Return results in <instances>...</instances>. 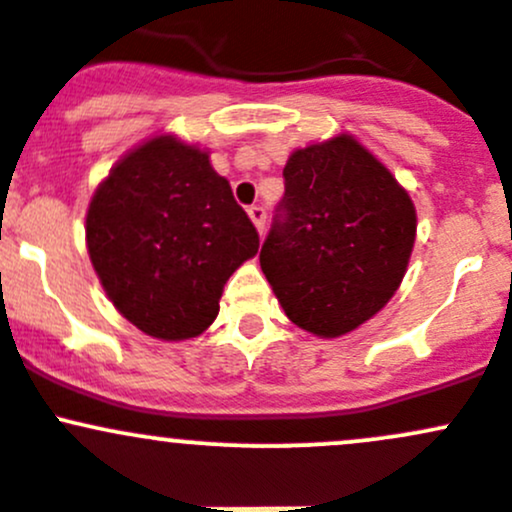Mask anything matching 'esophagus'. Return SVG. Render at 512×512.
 I'll list each match as a JSON object with an SVG mask.
<instances>
[{"instance_id": "esophagus-1", "label": "esophagus", "mask_w": 512, "mask_h": 512, "mask_svg": "<svg viewBox=\"0 0 512 512\" xmlns=\"http://www.w3.org/2000/svg\"><path fill=\"white\" fill-rule=\"evenodd\" d=\"M247 215H250L252 223H255V227H257V232H260V235H262V230H265L267 210L262 208V205H250V208H247Z\"/></svg>"}]
</instances>
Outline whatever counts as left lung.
<instances>
[{
	"label": "left lung",
	"instance_id": "1",
	"mask_svg": "<svg viewBox=\"0 0 512 512\" xmlns=\"http://www.w3.org/2000/svg\"><path fill=\"white\" fill-rule=\"evenodd\" d=\"M260 265L297 327L342 337L404 280L416 240L409 193L352 136L289 156Z\"/></svg>",
	"mask_w": 512,
	"mask_h": 512
}]
</instances>
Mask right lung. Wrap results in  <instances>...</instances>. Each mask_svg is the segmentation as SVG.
Returning <instances> with one entry per match:
<instances>
[{
	"mask_svg": "<svg viewBox=\"0 0 512 512\" xmlns=\"http://www.w3.org/2000/svg\"><path fill=\"white\" fill-rule=\"evenodd\" d=\"M86 242L113 307L141 332L180 342L213 324L225 282L260 235L208 153L158 136L98 185Z\"/></svg>",
	"mask_w": 512,
	"mask_h": 512,
	"instance_id": "add662e5",
	"label": "right lung"
}]
</instances>
